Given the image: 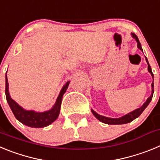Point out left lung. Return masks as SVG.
Listing matches in <instances>:
<instances>
[{
    "mask_svg": "<svg viewBox=\"0 0 160 160\" xmlns=\"http://www.w3.org/2000/svg\"><path fill=\"white\" fill-rule=\"evenodd\" d=\"M131 35H132L133 38H135V40H136L137 43H138V49H140L142 51V47H141V44H140V42H139V41H138V37H137L136 35L135 34V33H131ZM146 61H147V62H148V71L151 73L152 78H153L154 75H153V73H152V68H151V66H150L149 62H148V59H147V58H146ZM152 95L148 98V100L146 101V102L144 103L143 105H142V107H140V108L136 109V110H135V111H132V112L129 113V114H126V115L121 117V118H107V117L102 116V115L98 114L97 113H96L95 111H93V110H91V111H92L93 114H94V116H95L96 118H98V119L99 120V121H101L102 122H104V123L110 124V125H118V124L128 123V122H131V121H133V120L135 119L136 118H138V117L141 114H142V111H143L144 110L146 109V107L148 106V104L150 103L151 100L152 99V97H153V93H154V84H153V82H152Z\"/></svg>",
    "mask_w": 160,
    "mask_h": 160,
    "instance_id": "obj_1",
    "label": "left lung"
}]
</instances>
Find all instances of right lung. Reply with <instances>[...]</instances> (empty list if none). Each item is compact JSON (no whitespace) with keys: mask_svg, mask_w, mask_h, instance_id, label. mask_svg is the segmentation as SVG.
Instances as JSON below:
<instances>
[{"mask_svg":"<svg viewBox=\"0 0 160 160\" xmlns=\"http://www.w3.org/2000/svg\"><path fill=\"white\" fill-rule=\"evenodd\" d=\"M69 83L70 82H67L63 87V88L62 89L53 108L48 111H45V112L39 113L32 111H25L20 107L14 100H12L8 93V83L7 75L5 78V95H6V99L8 105L10 107L15 118L18 121H20L25 125L31 127V128H45L54 122L58 117L62 96L67 90Z\"/></svg>","mask_w":160,"mask_h":160,"instance_id":"obj_1","label":"right lung"}]
</instances>
